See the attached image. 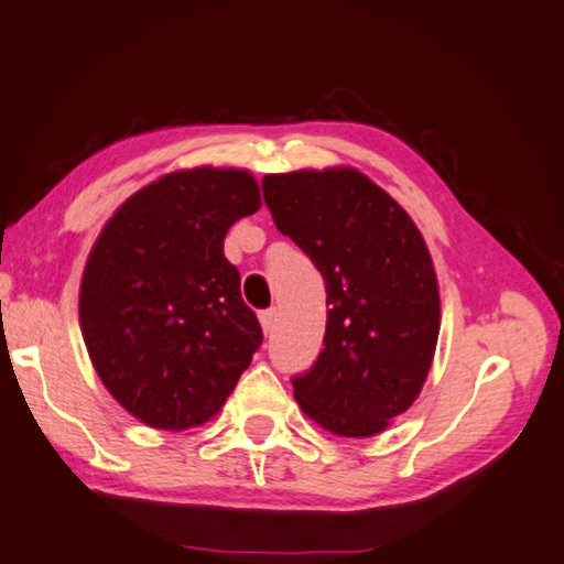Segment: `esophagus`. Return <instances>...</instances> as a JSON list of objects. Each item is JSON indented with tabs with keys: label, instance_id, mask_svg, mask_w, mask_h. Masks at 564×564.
I'll use <instances>...</instances> for the list:
<instances>
[{
	"label": "esophagus",
	"instance_id": "obj_1",
	"mask_svg": "<svg viewBox=\"0 0 564 564\" xmlns=\"http://www.w3.org/2000/svg\"><path fill=\"white\" fill-rule=\"evenodd\" d=\"M259 321H261V330L269 335L271 330H273V325H275V308H271V311H263L261 315H259Z\"/></svg>",
	"mask_w": 564,
	"mask_h": 564
}]
</instances>
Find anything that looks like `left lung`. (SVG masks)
I'll list each match as a JSON object with an SVG mask.
<instances>
[{"instance_id":"8db88e82","label":"left lung","mask_w":564,"mask_h":564,"mask_svg":"<svg viewBox=\"0 0 564 564\" xmlns=\"http://www.w3.org/2000/svg\"><path fill=\"white\" fill-rule=\"evenodd\" d=\"M261 184L275 227L311 256L327 293L325 347L293 380L295 402L335 436L382 434L416 402L442 327L422 231L355 167L281 172Z\"/></svg>"}]
</instances>
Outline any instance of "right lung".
Returning a JSON list of instances; mask_svg holds the SVG:
<instances>
[{
  "label": "right lung",
  "mask_w": 564,
  "mask_h": 564,
  "mask_svg": "<svg viewBox=\"0 0 564 564\" xmlns=\"http://www.w3.org/2000/svg\"><path fill=\"white\" fill-rule=\"evenodd\" d=\"M259 209L249 170H175L130 194L88 253L78 291L88 357L150 429L207 424L259 350L261 325L224 256L231 224Z\"/></svg>",
  "instance_id": "1"
}]
</instances>
